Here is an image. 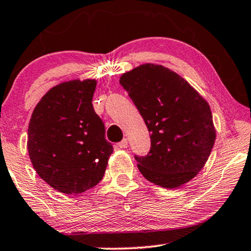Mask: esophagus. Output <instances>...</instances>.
Instances as JSON below:
<instances>
[{"instance_id": "1", "label": "esophagus", "mask_w": 251, "mask_h": 251, "mask_svg": "<svg viewBox=\"0 0 251 251\" xmlns=\"http://www.w3.org/2000/svg\"><path fill=\"white\" fill-rule=\"evenodd\" d=\"M118 146L120 147V149H126V147L128 146V139L125 138V139L122 140V142H120V143L118 144Z\"/></svg>"}]
</instances>
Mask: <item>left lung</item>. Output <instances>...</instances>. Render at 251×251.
Masks as SVG:
<instances>
[{
	"label": "left lung",
	"mask_w": 251,
	"mask_h": 251,
	"mask_svg": "<svg viewBox=\"0 0 251 251\" xmlns=\"http://www.w3.org/2000/svg\"><path fill=\"white\" fill-rule=\"evenodd\" d=\"M120 84L135 102L151 132V151L135 156L151 183L177 188L204 167L216 140L208 101L180 75L156 64L126 72Z\"/></svg>",
	"instance_id": "obj_1"
}]
</instances>
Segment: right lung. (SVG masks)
<instances>
[{
  "mask_svg": "<svg viewBox=\"0 0 251 251\" xmlns=\"http://www.w3.org/2000/svg\"><path fill=\"white\" fill-rule=\"evenodd\" d=\"M97 81L71 80L54 85L34 108L27 150L33 168L64 194H80L102 179L113 146L96 114Z\"/></svg>",
  "mask_w": 251,
  "mask_h": 251,
  "instance_id": "add662e5",
  "label": "right lung"
}]
</instances>
